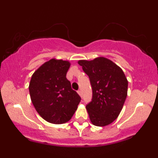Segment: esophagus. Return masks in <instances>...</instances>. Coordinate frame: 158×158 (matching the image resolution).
Returning a JSON list of instances; mask_svg holds the SVG:
<instances>
[{
	"label": "esophagus",
	"mask_w": 158,
	"mask_h": 158,
	"mask_svg": "<svg viewBox=\"0 0 158 158\" xmlns=\"http://www.w3.org/2000/svg\"><path fill=\"white\" fill-rule=\"evenodd\" d=\"M77 93H78V94H79V96H80V97H81V91L80 90H78V91H77Z\"/></svg>",
	"instance_id": "34e87169"
}]
</instances>
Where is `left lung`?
Here are the masks:
<instances>
[{
  "instance_id": "obj_1",
  "label": "left lung",
  "mask_w": 158,
  "mask_h": 158,
  "mask_svg": "<svg viewBox=\"0 0 158 158\" xmlns=\"http://www.w3.org/2000/svg\"><path fill=\"white\" fill-rule=\"evenodd\" d=\"M78 64L89 77L93 90L92 101L86 106L90 122L106 126L118 117L128 92V80L117 64L105 57L79 60Z\"/></svg>"
}]
</instances>
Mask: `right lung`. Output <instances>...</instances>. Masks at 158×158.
<instances>
[{"label":"right lung","instance_id":"right-lung-1","mask_svg":"<svg viewBox=\"0 0 158 158\" xmlns=\"http://www.w3.org/2000/svg\"><path fill=\"white\" fill-rule=\"evenodd\" d=\"M69 61L55 58L44 62L32 74L29 85L36 111L47 122L63 124L77 110L81 98L66 78Z\"/></svg>","mask_w":158,"mask_h":158}]
</instances>
